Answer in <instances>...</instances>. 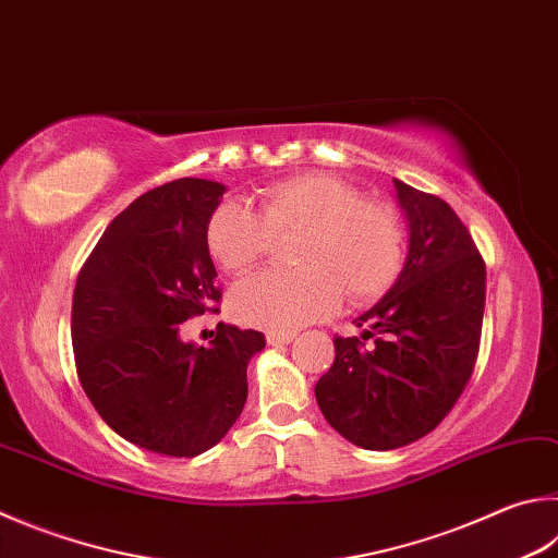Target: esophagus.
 <instances>
[{
	"mask_svg": "<svg viewBox=\"0 0 558 558\" xmlns=\"http://www.w3.org/2000/svg\"><path fill=\"white\" fill-rule=\"evenodd\" d=\"M295 337H298L295 331H268L266 339L270 347H282V343H290Z\"/></svg>",
	"mask_w": 558,
	"mask_h": 558,
	"instance_id": "1",
	"label": "esophagus"
}]
</instances>
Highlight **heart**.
Returning <instances> with one entry per match:
<instances>
[{"mask_svg": "<svg viewBox=\"0 0 558 558\" xmlns=\"http://www.w3.org/2000/svg\"><path fill=\"white\" fill-rule=\"evenodd\" d=\"M260 209L221 205L207 225V246L227 272H246L278 239L302 234L300 270H263L231 292V312L251 327L292 331L329 317L341 305L368 302L392 286L402 268L404 229L395 207L363 199L351 182L302 173L272 182Z\"/></svg>", "mask_w": 558, "mask_h": 558, "instance_id": "heart-1", "label": "heart"}]
</instances>
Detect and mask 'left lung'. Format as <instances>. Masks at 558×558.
<instances>
[{
	"instance_id": "obj_1",
	"label": "left lung",
	"mask_w": 558,
	"mask_h": 558,
	"mask_svg": "<svg viewBox=\"0 0 558 558\" xmlns=\"http://www.w3.org/2000/svg\"><path fill=\"white\" fill-rule=\"evenodd\" d=\"M392 182L410 221L408 260L388 295L353 319L368 329L333 337L337 356L314 388L331 427L373 451L439 427L471 380L485 310V260L471 231L437 195Z\"/></svg>"
}]
</instances>
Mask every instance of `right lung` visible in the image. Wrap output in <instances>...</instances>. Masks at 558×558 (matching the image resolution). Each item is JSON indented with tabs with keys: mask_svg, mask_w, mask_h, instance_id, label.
<instances>
[{
	"mask_svg": "<svg viewBox=\"0 0 558 558\" xmlns=\"http://www.w3.org/2000/svg\"><path fill=\"white\" fill-rule=\"evenodd\" d=\"M225 192L180 178L141 195L75 282L70 329L89 402L119 437L175 459L225 439L244 410L248 361L266 347L260 331L227 324L209 347L180 341V324L221 300L207 225Z\"/></svg>",
	"mask_w": 558,
	"mask_h": 558,
	"instance_id": "obj_1",
	"label": "right lung"
}]
</instances>
